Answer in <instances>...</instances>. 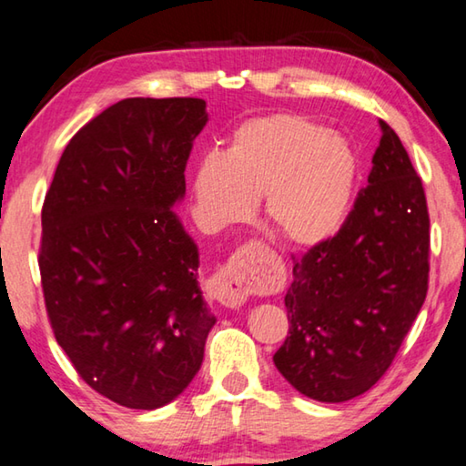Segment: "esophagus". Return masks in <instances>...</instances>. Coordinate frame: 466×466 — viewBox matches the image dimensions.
Returning <instances> with one entry per match:
<instances>
[{"label": "esophagus", "mask_w": 466, "mask_h": 466, "mask_svg": "<svg viewBox=\"0 0 466 466\" xmlns=\"http://www.w3.org/2000/svg\"><path fill=\"white\" fill-rule=\"evenodd\" d=\"M263 255L265 247L258 242L236 250L230 261L208 281L209 296L226 309H240L265 279L261 271Z\"/></svg>", "instance_id": "34e87169"}]
</instances>
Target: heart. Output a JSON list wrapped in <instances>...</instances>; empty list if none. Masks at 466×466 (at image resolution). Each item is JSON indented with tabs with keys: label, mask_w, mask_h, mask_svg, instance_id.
<instances>
[{
	"label": "heart",
	"mask_w": 466,
	"mask_h": 466,
	"mask_svg": "<svg viewBox=\"0 0 466 466\" xmlns=\"http://www.w3.org/2000/svg\"><path fill=\"white\" fill-rule=\"evenodd\" d=\"M356 178L347 139L309 115L271 113L240 123L224 154L201 157L191 195L211 230L244 222L263 197L269 230L289 247L310 248L341 228Z\"/></svg>",
	"instance_id": "b5f03b06"
}]
</instances>
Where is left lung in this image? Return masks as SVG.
<instances>
[{
  "label": "left lung",
  "mask_w": 466,
  "mask_h": 466,
  "mask_svg": "<svg viewBox=\"0 0 466 466\" xmlns=\"http://www.w3.org/2000/svg\"><path fill=\"white\" fill-rule=\"evenodd\" d=\"M339 232L294 258L289 337L275 351L304 397L343 403L390 368L420 314L430 275V216L421 178L389 123Z\"/></svg>",
  "instance_id": "8db88e82"
}]
</instances>
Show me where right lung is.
I'll list each match as a JSON object with an SVG mask.
<instances>
[{
	"label": "right lung",
	"mask_w": 466,
	"mask_h": 466,
	"mask_svg": "<svg viewBox=\"0 0 466 466\" xmlns=\"http://www.w3.org/2000/svg\"><path fill=\"white\" fill-rule=\"evenodd\" d=\"M201 98H125L69 139L43 203L38 267L46 314L82 380L129 409H157L203 361L216 317L185 197Z\"/></svg>",
	"instance_id": "right-lung-1"
}]
</instances>
